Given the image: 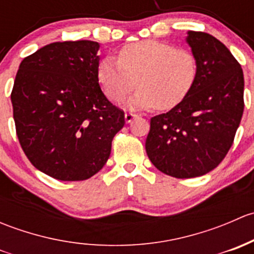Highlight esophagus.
<instances>
[{
	"mask_svg": "<svg viewBox=\"0 0 254 254\" xmlns=\"http://www.w3.org/2000/svg\"><path fill=\"white\" fill-rule=\"evenodd\" d=\"M136 117H137V115L135 114V113H131V112L125 113V122H127V123L132 122V120H134Z\"/></svg>",
	"mask_w": 254,
	"mask_h": 254,
	"instance_id": "1",
	"label": "esophagus"
}]
</instances>
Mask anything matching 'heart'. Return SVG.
<instances>
[{
    "label": "heart",
    "mask_w": 254,
    "mask_h": 254,
    "mask_svg": "<svg viewBox=\"0 0 254 254\" xmlns=\"http://www.w3.org/2000/svg\"><path fill=\"white\" fill-rule=\"evenodd\" d=\"M118 59L107 56L99 63L98 81L115 103L124 101L136 84L139 89L129 102L135 108H173L198 77V60L190 50L158 40L125 45Z\"/></svg>",
    "instance_id": "1"
}]
</instances>
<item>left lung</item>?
I'll use <instances>...</instances> for the list:
<instances>
[{"instance_id": "left-lung-1", "label": "left lung", "mask_w": 254, "mask_h": 254, "mask_svg": "<svg viewBox=\"0 0 254 254\" xmlns=\"http://www.w3.org/2000/svg\"><path fill=\"white\" fill-rule=\"evenodd\" d=\"M198 77L188 96L150 120L146 152L158 171L194 178L216 168L234 143L245 108L242 67L220 40L189 32Z\"/></svg>"}]
</instances>
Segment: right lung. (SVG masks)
Wrapping results in <instances>:
<instances>
[{
  "label": "right lung",
  "instance_id": "1",
  "mask_svg": "<svg viewBox=\"0 0 254 254\" xmlns=\"http://www.w3.org/2000/svg\"><path fill=\"white\" fill-rule=\"evenodd\" d=\"M99 44L56 42L23 59L11 93L20 147L35 168L84 181L108 161L124 112L98 83Z\"/></svg>",
  "mask_w": 254,
  "mask_h": 254
}]
</instances>
